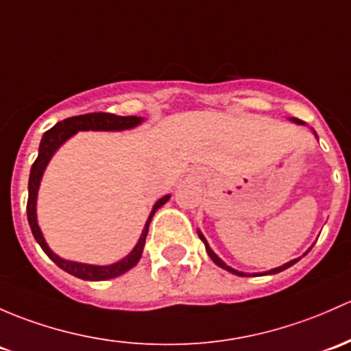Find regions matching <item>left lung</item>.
Listing matches in <instances>:
<instances>
[{"label": "left lung", "mask_w": 351, "mask_h": 351, "mask_svg": "<svg viewBox=\"0 0 351 351\" xmlns=\"http://www.w3.org/2000/svg\"><path fill=\"white\" fill-rule=\"evenodd\" d=\"M289 121L291 123H296V124H304L302 123V121H300V119H296V117H289ZM313 132H315V136H316V131L315 129H313ZM316 138H318V136H316ZM197 234H198V237H200V241L205 243V250H206V254H208L210 256V259L213 261V263H215L217 265H219V267H222V269H225V271H228V272H232V274H235V276H242V278H247V276H272V274H278V272H281V271H284V269H287V267H291V265H294L298 263V261L301 259V257H298V259H293V261H289V263H286V264H282V265H279V267H274V269H271V271H265V272H256V274H247V272H242V271H237V269H234V267H230V265H227L223 263L222 259H220L219 256H217L215 252H213L212 250V247L208 245V242H206V239L204 237V234H202L200 230H197ZM313 247V245H311ZM311 247H309L308 250H306L304 254H302V256H306V254L309 252V250H311Z\"/></svg>", "instance_id": "left-lung-1"}]
</instances>
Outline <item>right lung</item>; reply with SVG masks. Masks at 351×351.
I'll return each mask as SVG.
<instances>
[{
    "instance_id": "right-lung-1",
    "label": "right lung",
    "mask_w": 351,
    "mask_h": 351,
    "mask_svg": "<svg viewBox=\"0 0 351 351\" xmlns=\"http://www.w3.org/2000/svg\"><path fill=\"white\" fill-rule=\"evenodd\" d=\"M145 123V117L138 116H116V114L109 112H94V114H82V116H73L69 119L60 121L55 124L53 128L43 134L42 141H40L38 147V158L33 163L32 169H29V180H28V204H27V213H28V223L32 228V234L38 245L42 247L43 252L53 261L55 264L60 269H64L69 274L75 276V278L84 279V281H108V279H114L117 276L124 274L129 269L134 267L139 263L143 256V249H145L146 235L149 230V223L153 215L156 213L158 208H161L166 202L169 200L171 195H165L161 197L156 204L153 205L149 217H147L145 228H143L139 241L134 245V249L123 257L117 263L108 264V265H95V264H86V263H77V261H69L64 257L57 256L53 250L50 249L47 243L45 237L42 234V228L38 225V219H36V198H38L40 183H42L43 173H45L47 166H49L50 160L57 149L69 141L72 136H75L79 131H128V129L138 128L139 124Z\"/></svg>"
}]
</instances>
